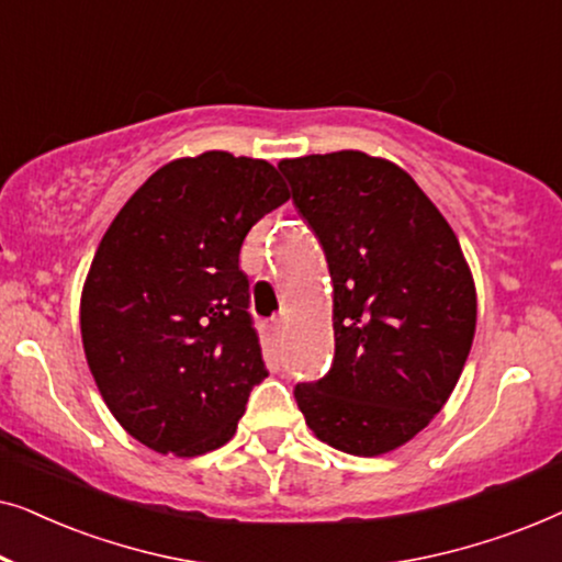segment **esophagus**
Instances as JSON below:
<instances>
[{
  "mask_svg": "<svg viewBox=\"0 0 562 562\" xmlns=\"http://www.w3.org/2000/svg\"><path fill=\"white\" fill-rule=\"evenodd\" d=\"M286 322H289L286 314H281V317H276V319L271 322V327L276 329V333H283V329H286Z\"/></svg>",
  "mask_w": 562,
  "mask_h": 562,
  "instance_id": "34e87169",
  "label": "esophagus"
}]
</instances>
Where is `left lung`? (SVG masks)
I'll list each match as a JSON object with an SVG mask.
<instances>
[{
  "label": "left lung",
  "mask_w": 562,
  "mask_h": 562,
  "mask_svg": "<svg viewBox=\"0 0 562 562\" xmlns=\"http://www.w3.org/2000/svg\"><path fill=\"white\" fill-rule=\"evenodd\" d=\"M279 168L333 279V368L299 383L296 404L322 442L386 456L435 419L463 373L475 335L471 266L394 160L337 150Z\"/></svg>",
  "instance_id": "8db88e82"
}]
</instances>
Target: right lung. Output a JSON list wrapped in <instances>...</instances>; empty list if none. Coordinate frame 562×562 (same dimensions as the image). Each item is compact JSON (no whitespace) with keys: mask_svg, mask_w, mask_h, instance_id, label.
<instances>
[{"mask_svg":"<svg viewBox=\"0 0 562 562\" xmlns=\"http://www.w3.org/2000/svg\"><path fill=\"white\" fill-rule=\"evenodd\" d=\"M289 196L268 160L206 150L160 166L106 227L81 342L106 409L145 448L194 458L233 440L268 375L240 248Z\"/></svg>","mask_w":562,"mask_h":562,"instance_id":"right-lung-1","label":"right lung"}]
</instances>
